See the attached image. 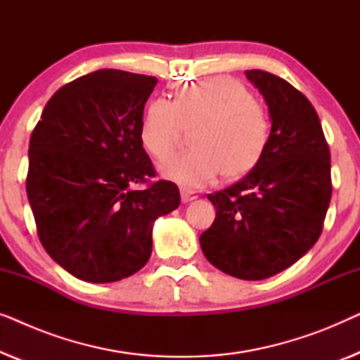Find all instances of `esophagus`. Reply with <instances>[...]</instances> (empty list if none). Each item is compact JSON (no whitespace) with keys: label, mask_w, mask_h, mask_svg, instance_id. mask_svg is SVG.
Segmentation results:
<instances>
[{"label":"esophagus","mask_w":360,"mask_h":360,"mask_svg":"<svg viewBox=\"0 0 360 360\" xmlns=\"http://www.w3.org/2000/svg\"><path fill=\"white\" fill-rule=\"evenodd\" d=\"M180 196H181V201H184V203H190V201H193V200L198 198V195H196L195 191L186 190V188H181L180 190Z\"/></svg>","instance_id":"esophagus-1"}]
</instances>
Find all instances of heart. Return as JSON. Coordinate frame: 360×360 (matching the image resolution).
<instances>
[{"mask_svg": "<svg viewBox=\"0 0 360 360\" xmlns=\"http://www.w3.org/2000/svg\"><path fill=\"white\" fill-rule=\"evenodd\" d=\"M193 131L188 154L162 167L165 176L200 188L214 181L249 174L262 159L270 139V116L265 105L243 83L214 77L179 88L175 100L157 98L141 122V141L157 160L170 159Z\"/></svg>", "mask_w": 360, "mask_h": 360, "instance_id": "heart-1", "label": "heart"}]
</instances>
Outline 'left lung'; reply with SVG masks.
Segmentation results:
<instances>
[{"instance_id": "obj_1", "label": "left lung", "mask_w": 360, "mask_h": 360, "mask_svg": "<svg viewBox=\"0 0 360 360\" xmlns=\"http://www.w3.org/2000/svg\"><path fill=\"white\" fill-rule=\"evenodd\" d=\"M245 77L267 101L269 146L243 180L208 195L216 218L200 244L224 274L262 280L293 265L321 234L333 193L331 154L302 91L264 70Z\"/></svg>"}]
</instances>
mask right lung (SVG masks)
I'll list each match as a JSON object with an SVG mask.
<instances>
[{
    "mask_svg": "<svg viewBox=\"0 0 360 360\" xmlns=\"http://www.w3.org/2000/svg\"><path fill=\"white\" fill-rule=\"evenodd\" d=\"M155 77L98 70L53 93L29 141L26 191L47 254L73 277L110 283L152 252V223L179 208V186L150 181L141 141ZM144 183L146 188L131 186Z\"/></svg>",
    "mask_w": 360,
    "mask_h": 360,
    "instance_id": "right-lung-1",
    "label": "right lung"
}]
</instances>
